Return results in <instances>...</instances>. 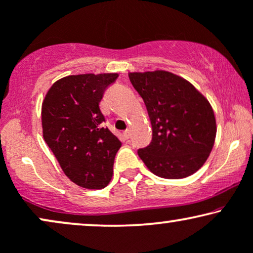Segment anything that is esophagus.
Segmentation results:
<instances>
[{
	"mask_svg": "<svg viewBox=\"0 0 253 253\" xmlns=\"http://www.w3.org/2000/svg\"><path fill=\"white\" fill-rule=\"evenodd\" d=\"M124 137H125V139H126V140L129 139V137H130V130H129V129L125 130V132H124Z\"/></svg>",
	"mask_w": 253,
	"mask_h": 253,
	"instance_id": "34e87169",
	"label": "esophagus"
}]
</instances>
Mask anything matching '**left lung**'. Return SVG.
Instances as JSON below:
<instances>
[{"instance_id":"obj_1","label":"left lung","mask_w":253,"mask_h":253,"mask_svg":"<svg viewBox=\"0 0 253 253\" xmlns=\"http://www.w3.org/2000/svg\"><path fill=\"white\" fill-rule=\"evenodd\" d=\"M128 77L145 101L153 129L152 142L137 150L140 159L156 176H190L204 165L215 142L211 105L171 72H132Z\"/></svg>"}]
</instances>
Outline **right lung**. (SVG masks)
Returning a JSON list of instances; mask_svg holds the SVG:
<instances>
[{
	"mask_svg": "<svg viewBox=\"0 0 253 253\" xmlns=\"http://www.w3.org/2000/svg\"><path fill=\"white\" fill-rule=\"evenodd\" d=\"M118 73L68 76L51 86L42 105V127L64 174L79 187L103 189L113 175L118 137L103 127L99 103Z\"/></svg>",
	"mask_w": 253,
	"mask_h": 253,
	"instance_id": "right-lung-1",
	"label": "right lung"
}]
</instances>
